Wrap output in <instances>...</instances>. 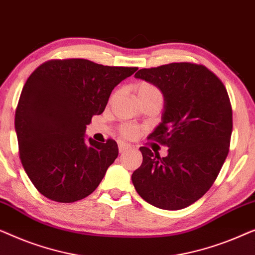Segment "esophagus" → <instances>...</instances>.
<instances>
[{
    "mask_svg": "<svg viewBox=\"0 0 255 255\" xmlns=\"http://www.w3.org/2000/svg\"><path fill=\"white\" fill-rule=\"evenodd\" d=\"M128 148H131V146L128 145V144H127V142H124V141H120V142H118V149H120L121 153L128 151Z\"/></svg>",
    "mask_w": 255,
    "mask_h": 255,
    "instance_id": "1",
    "label": "esophagus"
}]
</instances>
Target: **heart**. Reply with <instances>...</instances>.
Instances as JSON below:
<instances>
[{
  "label": "heart",
  "mask_w": 255,
  "mask_h": 255,
  "mask_svg": "<svg viewBox=\"0 0 255 255\" xmlns=\"http://www.w3.org/2000/svg\"><path fill=\"white\" fill-rule=\"evenodd\" d=\"M137 95L139 100H144L149 99V97H161V92L153 83L140 82L137 86ZM120 132L125 138H133L137 135L138 130L132 125L124 124L120 128Z\"/></svg>",
  "instance_id": "b5f03b06"
}]
</instances>
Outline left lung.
Masks as SVG:
<instances>
[{
	"instance_id": "obj_1",
	"label": "left lung",
	"mask_w": 255,
	"mask_h": 255,
	"mask_svg": "<svg viewBox=\"0 0 255 255\" xmlns=\"http://www.w3.org/2000/svg\"><path fill=\"white\" fill-rule=\"evenodd\" d=\"M134 76L165 97L161 123L147 138L167 146L168 155L160 158L141 146L142 162L132 182L154 207H189L210 189L228 156L233 125L228 90L214 72L194 62L142 68Z\"/></svg>"
}]
</instances>
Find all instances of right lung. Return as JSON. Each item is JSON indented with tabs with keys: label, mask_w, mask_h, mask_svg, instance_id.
I'll return each mask as SVG.
<instances>
[{
	"label": "right lung",
	"mask_w": 255,
	"mask_h": 255,
	"mask_svg": "<svg viewBox=\"0 0 255 255\" xmlns=\"http://www.w3.org/2000/svg\"><path fill=\"white\" fill-rule=\"evenodd\" d=\"M138 67L53 59L27 78L15 114L19 159L41 195L72 203L93 193L118 155L117 142L85 140L86 125Z\"/></svg>",
	"instance_id": "obj_1"
}]
</instances>
